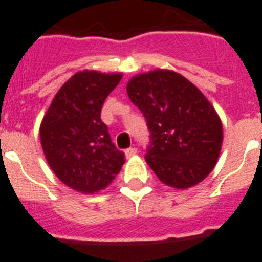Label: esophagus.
<instances>
[{"mask_svg": "<svg viewBox=\"0 0 262 262\" xmlns=\"http://www.w3.org/2000/svg\"><path fill=\"white\" fill-rule=\"evenodd\" d=\"M136 151H138V150H136L135 147H129V148H127V150L124 151V152H126V157L127 158H133L134 155L136 154Z\"/></svg>", "mask_w": 262, "mask_h": 262, "instance_id": "obj_1", "label": "esophagus"}]
</instances>
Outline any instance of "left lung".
<instances>
[{
  "label": "left lung",
  "mask_w": 262,
  "mask_h": 262,
  "mask_svg": "<svg viewBox=\"0 0 262 262\" xmlns=\"http://www.w3.org/2000/svg\"><path fill=\"white\" fill-rule=\"evenodd\" d=\"M127 94L147 120L146 162L159 181L179 190L202 182L217 165L224 140L221 119L206 96L170 69L135 75Z\"/></svg>",
  "instance_id": "obj_1"
}]
</instances>
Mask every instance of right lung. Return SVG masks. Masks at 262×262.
<instances>
[{"instance_id": "obj_1", "label": "right lung", "mask_w": 262, "mask_h": 262, "mask_svg": "<svg viewBox=\"0 0 262 262\" xmlns=\"http://www.w3.org/2000/svg\"><path fill=\"white\" fill-rule=\"evenodd\" d=\"M122 73L80 71L55 95L40 126L45 159L55 175L79 193L105 189L124 165L100 112Z\"/></svg>"}]
</instances>
